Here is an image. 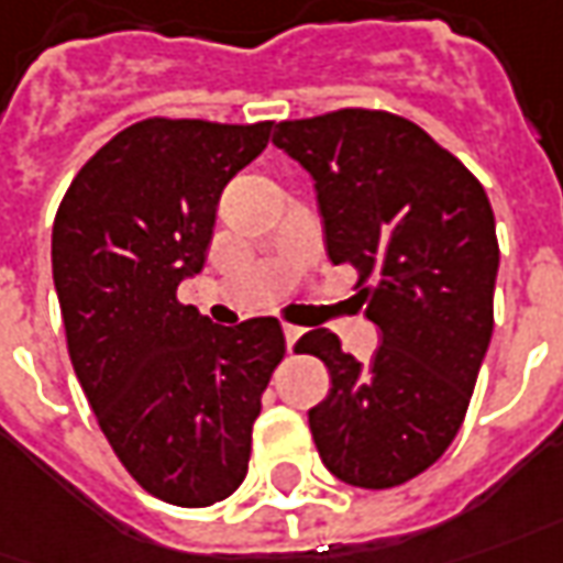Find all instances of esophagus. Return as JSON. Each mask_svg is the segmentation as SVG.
<instances>
[{
	"mask_svg": "<svg viewBox=\"0 0 563 563\" xmlns=\"http://www.w3.org/2000/svg\"><path fill=\"white\" fill-rule=\"evenodd\" d=\"M301 332L305 330H298V327H283V335H286V347H289V351L296 347V342L301 339Z\"/></svg>",
	"mask_w": 563,
	"mask_h": 563,
	"instance_id": "obj_1",
	"label": "esophagus"
}]
</instances>
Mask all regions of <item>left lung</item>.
Returning <instances> with one entry per match:
<instances>
[{"mask_svg": "<svg viewBox=\"0 0 563 563\" xmlns=\"http://www.w3.org/2000/svg\"><path fill=\"white\" fill-rule=\"evenodd\" d=\"M274 144L313 178L332 265L357 267L369 363L330 330L298 339L330 369L308 410L313 443L339 481L388 490L443 456L490 347L499 271L496 221L481 181L416 122L335 110L280 122Z\"/></svg>", "mask_w": 563, "mask_h": 563, "instance_id": "8db88e82", "label": "left lung"}]
</instances>
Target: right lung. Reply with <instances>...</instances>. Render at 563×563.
<instances>
[{"label": "right lung", "mask_w": 563, "mask_h": 563, "mask_svg": "<svg viewBox=\"0 0 563 563\" xmlns=\"http://www.w3.org/2000/svg\"><path fill=\"white\" fill-rule=\"evenodd\" d=\"M267 137L271 122H135L57 209L52 274L76 378L125 472L172 506H212L243 484L286 351L274 317L216 327L178 301L202 271L221 190Z\"/></svg>", "instance_id": "1"}]
</instances>
